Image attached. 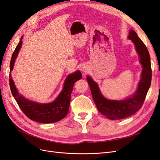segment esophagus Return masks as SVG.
Returning a JSON list of instances; mask_svg holds the SVG:
<instances>
[{"label":"esophagus","mask_w":160,"mask_h":160,"mask_svg":"<svg viewBox=\"0 0 160 160\" xmlns=\"http://www.w3.org/2000/svg\"><path fill=\"white\" fill-rule=\"evenodd\" d=\"M83 71H85V72H86V71H85V69H83Z\"/></svg>","instance_id":"34e87169"}]
</instances>
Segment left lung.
I'll return each instance as SVG.
<instances>
[{
  "mask_svg": "<svg viewBox=\"0 0 160 160\" xmlns=\"http://www.w3.org/2000/svg\"><path fill=\"white\" fill-rule=\"evenodd\" d=\"M135 46L136 51L143 66L142 79L138 90L129 98L123 101L108 100L100 93L98 85L89 76L87 77L92 97L98 111L110 119H121L132 115L142 107L152 81V67L150 56L146 46L138 37L137 33L131 30L128 36Z\"/></svg>",
  "mask_w": 160,
  "mask_h": 160,
  "instance_id": "left-lung-1",
  "label": "left lung"
}]
</instances>
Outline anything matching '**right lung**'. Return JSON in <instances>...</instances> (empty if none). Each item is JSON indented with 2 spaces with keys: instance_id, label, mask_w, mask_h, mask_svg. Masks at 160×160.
Returning <instances> with one entry per match:
<instances>
[{
  "instance_id": "obj_1",
  "label": "right lung",
  "mask_w": 160,
  "mask_h": 160,
  "mask_svg": "<svg viewBox=\"0 0 160 160\" xmlns=\"http://www.w3.org/2000/svg\"><path fill=\"white\" fill-rule=\"evenodd\" d=\"M22 38L14 51L10 63V71L13 69L14 61L22 46ZM82 75L79 71L69 75L65 81L63 89L55 101L50 103L41 104L27 100L18 93L14 85L11 73L9 74V83L11 93L17 102L19 108L26 116L31 120L42 123H50L59 122L63 119L69 112L71 95L74 83L81 79Z\"/></svg>"
}]
</instances>
